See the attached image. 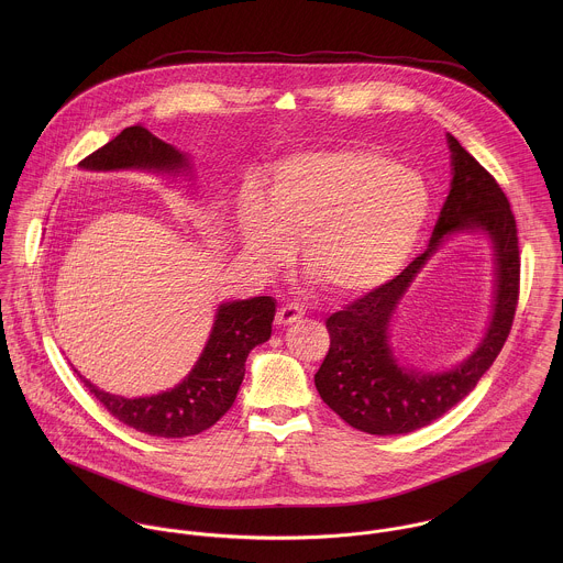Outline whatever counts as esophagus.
<instances>
[{"instance_id":"obj_1","label":"esophagus","mask_w":563,"mask_h":563,"mask_svg":"<svg viewBox=\"0 0 563 563\" xmlns=\"http://www.w3.org/2000/svg\"><path fill=\"white\" fill-rule=\"evenodd\" d=\"M303 314H306V312H303L299 306L288 303V306H282V308H279V312H277V317H275V322H277L279 327H288V324H292V322L301 321Z\"/></svg>"}]
</instances>
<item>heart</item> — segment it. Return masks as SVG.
Instances as JSON below:
<instances>
[{
	"label": "heart",
	"mask_w": 563,
	"mask_h": 563,
	"mask_svg": "<svg viewBox=\"0 0 563 563\" xmlns=\"http://www.w3.org/2000/svg\"><path fill=\"white\" fill-rule=\"evenodd\" d=\"M431 212L424 177L375 150H310L277 162L260 197L239 206L246 253L275 271L301 241L303 268L335 297L388 284L409 260Z\"/></svg>",
	"instance_id": "b5f03b06"
}]
</instances>
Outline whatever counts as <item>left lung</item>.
Here are the masks:
<instances>
[{
    "label": "left lung",
    "instance_id": "1",
    "mask_svg": "<svg viewBox=\"0 0 563 563\" xmlns=\"http://www.w3.org/2000/svg\"><path fill=\"white\" fill-rule=\"evenodd\" d=\"M451 190L433 236L401 275L327 319L329 353L314 375L317 390L344 422L373 435H399L442 418L466 399L500 353L518 306L520 255L509 201L496 179L455 136ZM464 233L490 242L495 257L493 312L481 344L457 367L420 372L405 365L389 344V322L415 277L449 240Z\"/></svg>",
    "mask_w": 563,
    "mask_h": 563
}]
</instances>
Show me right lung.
Here are the masks:
<instances>
[{
  "label": "right lung",
  "mask_w": 563,
  "mask_h": 563,
  "mask_svg": "<svg viewBox=\"0 0 563 563\" xmlns=\"http://www.w3.org/2000/svg\"><path fill=\"white\" fill-rule=\"evenodd\" d=\"M84 170H150L168 177H192L188 154L168 145L141 125L125 128L108 145L80 162ZM275 299L251 297L223 301L217 308L208 342L190 373L173 388L125 399L99 390L86 377L84 386L123 424L156 438H186L210 429L232 405L244 379V362L253 346L273 331Z\"/></svg>",
  "instance_id": "right-lung-1"
}]
</instances>
